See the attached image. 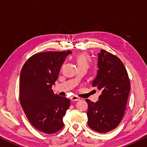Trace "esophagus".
<instances>
[{
	"mask_svg": "<svg viewBox=\"0 0 147 147\" xmlns=\"http://www.w3.org/2000/svg\"><path fill=\"white\" fill-rule=\"evenodd\" d=\"M70 99H71L72 101H77L78 100H80V98H79V97H78L77 96H74V95L71 97V98Z\"/></svg>",
	"mask_w": 147,
	"mask_h": 147,
	"instance_id": "obj_1",
	"label": "esophagus"
}]
</instances>
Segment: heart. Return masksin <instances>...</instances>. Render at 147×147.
Returning a JSON list of instances; mask_svg holds the SVG:
<instances>
[{
  "label": "heart",
  "instance_id": "b5f03b06",
  "mask_svg": "<svg viewBox=\"0 0 147 147\" xmlns=\"http://www.w3.org/2000/svg\"><path fill=\"white\" fill-rule=\"evenodd\" d=\"M76 61L77 63L78 67H84L88 69L91 62V59L89 55L86 53H80L76 57Z\"/></svg>",
  "mask_w": 147,
  "mask_h": 147
}]
</instances>
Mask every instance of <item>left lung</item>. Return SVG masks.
Returning <instances> with one entry per match:
<instances>
[{"mask_svg": "<svg viewBox=\"0 0 147 147\" xmlns=\"http://www.w3.org/2000/svg\"><path fill=\"white\" fill-rule=\"evenodd\" d=\"M98 71L92 86L101 93L95 103L88 105V124L94 131L107 133L118 126L124 116L130 82L122 61L104 50L98 53Z\"/></svg>", "mask_w": 147, "mask_h": 147, "instance_id": "left-lung-1", "label": "left lung"}]
</instances>
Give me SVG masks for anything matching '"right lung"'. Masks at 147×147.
<instances>
[{
	"label": "right lung",
	"instance_id": "obj_1",
	"mask_svg": "<svg viewBox=\"0 0 147 147\" xmlns=\"http://www.w3.org/2000/svg\"><path fill=\"white\" fill-rule=\"evenodd\" d=\"M70 53V50L36 53L28 59L21 71V105L32 126L45 134H54L64 125L63 117L70 100L54 94L52 86Z\"/></svg>",
	"mask_w": 147,
	"mask_h": 147
}]
</instances>
